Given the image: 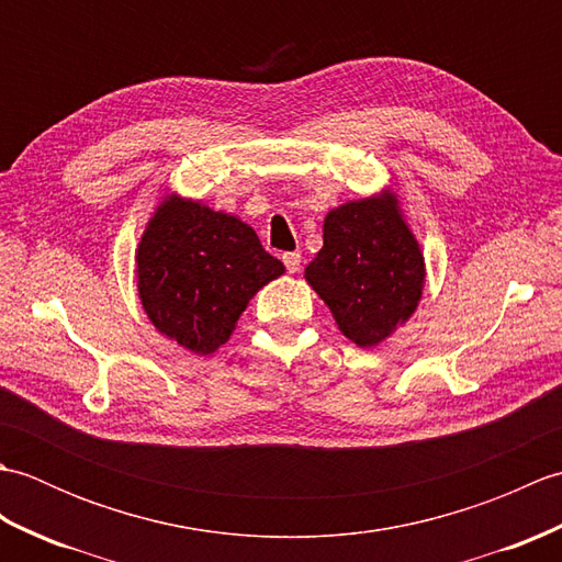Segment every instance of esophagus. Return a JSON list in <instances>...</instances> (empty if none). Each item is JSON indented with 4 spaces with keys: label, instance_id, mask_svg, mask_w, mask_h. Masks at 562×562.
<instances>
[{
    "label": "esophagus",
    "instance_id": "1",
    "mask_svg": "<svg viewBox=\"0 0 562 562\" xmlns=\"http://www.w3.org/2000/svg\"><path fill=\"white\" fill-rule=\"evenodd\" d=\"M282 262L290 272H296L302 266V254H300V250H288V254H282Z\"/></svg>",
    "mask_w": 562,
    "mask_h": 562
}]
</instances>
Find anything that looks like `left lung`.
<instances>
[{"instance_id": "left-lung-1", "label": "left lung", "mask_w": 562, "mask_h": 562, "mask_svg": "<svg viewBox=\"0 0 562 562\" xmlns=\"http://www.w3.org/2000/svg\"><path fill=\"white\" fill-rule=\"evenodd\" d=\"M304 278L336 316L345 338L372 348L415 312L425 260L393 195L328 212L324 248Z\"/></svg>"}]
</instances>
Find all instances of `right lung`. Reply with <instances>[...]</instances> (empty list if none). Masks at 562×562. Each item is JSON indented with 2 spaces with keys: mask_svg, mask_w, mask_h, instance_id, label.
<instances>
[{
  "mask_svg": "<svg viewBox=\"0 0 562 562\" xmlns=\"http://www.w3.org/2000/svg\"><path fill=\"white\" fill-rule=\"evenodd\" d=\"M284 266L232 214L169 198L137 248V288L151 324L190 352L229 340L238 316Z\"/></svg>",
  "mask_w": 562,
  "mask_h": 562,
  "instance_id": "add662e5",
  "label": "right lung"
}]
</instances>
